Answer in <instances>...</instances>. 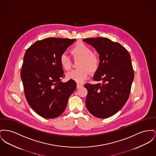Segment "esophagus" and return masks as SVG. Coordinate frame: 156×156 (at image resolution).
Wrapping results in <instances>:
<instances>
[{
    "label": "esophagus",
    "instance_id": "1",
    "mask_svg": "<svg viewBox=\"0 0 156 156\" xmlns=\"http://www.w3.org/2000/svg\"><path fill=\"white\" fill-rule=\"evenodd\" d=\"M82 87V85H81V84H79V83H77L76 84V88L78 89V88H81Z\"/></svg>",
    "mask_w": 156,
    "mask_h": 156
}]
</instances>
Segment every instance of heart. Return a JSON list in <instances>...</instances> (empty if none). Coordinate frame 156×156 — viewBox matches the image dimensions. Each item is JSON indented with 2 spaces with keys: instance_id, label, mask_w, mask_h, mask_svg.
<instances>
[{
  "instance_id": "b5f03b06",
  "label": "heart",
  "mask_w": 156,
  "mask_h": 156,
  "mask_svg": "<svg viewBox=\"0 0 156 156\" xmlns=\"http://www.w3.org/2000/svg\"><path fill=\"white\" fill-rule=\"evenodd\" d=\"M71 52L75 59H81L78 68L80 69L69 71L66 73V78L77 83L85 81L90 73L95 72L99 66V59L94 54L93 50L89 46L83 42H78L73 46ZM59 62L62 68L68 71L72 66V61L66 53L61 55Z\"/></svg>"
}]
</instances>
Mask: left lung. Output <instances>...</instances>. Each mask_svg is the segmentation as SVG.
Returning <instances> with one entry per match:
<instances>
[{
	"instance_id": "obj_1",
	"label": "left lung",
	"mask_w": 156,
	"mask_h": 156,
	"mask_svg": "<svg viewBox=\"0 0 156 156\" xmlns=\"http://www.w3.org/2000/svg\"><path fill=\"white\" fill-rule=\"evenodd\" d=\"M83 41L99 54L100 62L93 79L102 82L84 85L88 91L86 107L95 117H110L123 107L129 96L134 77L130 55L119 43L106 37Z\"/></svg>"
}]
</instances>
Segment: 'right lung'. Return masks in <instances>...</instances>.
Segmentation results:
<instances>
[{
    "instance_id": "1",
    "label": "right lung",
    "mask_w": 156,
    "mask_h": 156,
    "mask_svg": "<svg viewBox=\"0 0 156 156\" xmlns=\"http://www.w3.org/2000/svg\"><path fill=\"white\" fill-rule=\"evenodd\" d=\"M75 39L48 37L35 42L27 49L20 76L29 105L45 119H55L65 110L75 81L62 83L64 71L61 55Z\"/></svg>"
}]
</instances>
